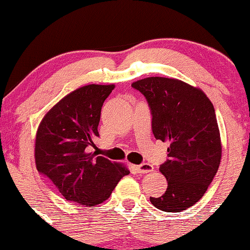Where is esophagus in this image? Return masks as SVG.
I'll list each match as a JSON object with an SVG mask.
<instances>
[{
    "label": "esophagus",
    "instance_id": "obj_1",
    "mask_svg": "<svg viewBox=\"0 0 250 250\" xmlns=\"http://www.w3.org/2000/svg\"><path fill=\"white\" fill-rule=\"evenodd\" d=\"M135 169H136L137 173L147 174V173H150V171H153L154 167L151 165H149V163H142V165L140 166H135Z\"/></svg>",
    "mask_w": 250,
    "mask_h": 250
}]
</instances>
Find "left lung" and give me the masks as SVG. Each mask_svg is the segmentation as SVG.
Wrapping results in <instances>:
<instances>
[{"label":"left lung","mask_w":250,"mask_h":250,"mask_svg":"<svg viewBox=\"0 0 250 250\" xmlns=\"http://www.w3.org/2000/svg\"><path fill=\"white\" fill-rule=\"evenodd\" d=\"M131 87L147 100L155 139L170 142L160 166L167 190L150 202L180 213L200 201L219 169L222 148L213 103L201 89L175 79L147 77Z\"/></svg>","instance_id":"1"}]
</instances>
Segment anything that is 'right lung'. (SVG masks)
<instances>
[{
  "instance_id": "right-lung-1",
  "label": "right lung",
  "mask_w": 250,
  "mask_h": 250,
  "mask_svg": "<svg viewBox=\"0 0 250 250\" xmlns=\"http://www.w3.org/2000/svg\"><path fill=\"white\" fill-rule=\"evenodd\" d=\"M114 87L89 84L76 89L48 111L37 129V170L67 201L89 207L100 205L129 174L125 167L91 151L100 136L103 102Z\"/></svg>"
}]
</instances>
